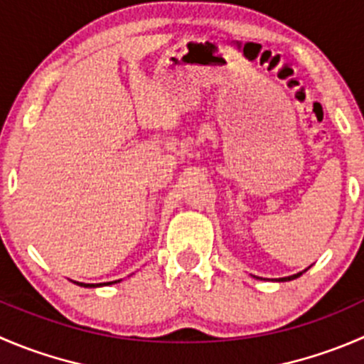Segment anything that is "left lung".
I'll return each mask as SVG.
<instances>
[{"label":"left lung","mask_w":364,"mask_h":364,"mask_svg":"<svg viewBox=\"0 0 364 364\" xmlns=\"http://www.w3.org/2000/svg\"><path fill=\"white\" fill-rule=\"evenodd\" d=\"M308 268H309V267H308ZM308 268H306V270H308ZM306 270L299 272V274H294V276H290V277H281V279H277V281H279V283H287V281H294V279H297V277H301Z\"/></svg>","instance_id":"left-lung-1"}]
</instances>
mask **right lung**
<instances>
[{
    "label": "right lung",
    "mask_w": 364,
    "mask_h": 364,
    "mask_svg": "<svg viewBox=\"0 0 364 364\" xmlns=\"http://www.w3.org/2000/svg\"><path fill=\"white\" fill-rule=\"evenodd\" d=\"M119 281H121V279H119ZM119 281H112V283H100V284H87V283H77V281H74V284H77V287H83V288H100V287H105V284L119 283Z\"/></svg>",
    "instance_id": "obj_1"
}]
</instances>
